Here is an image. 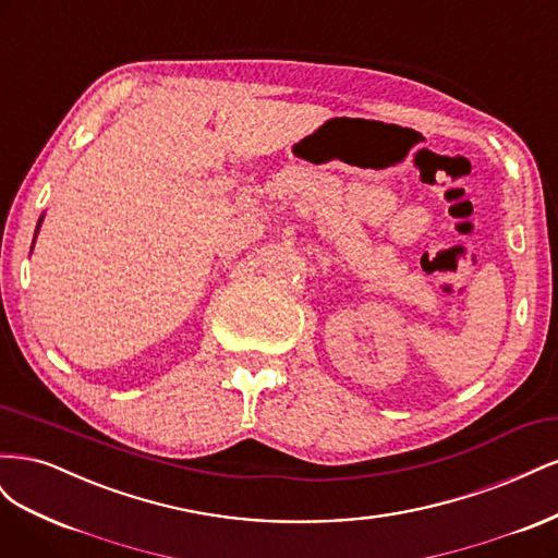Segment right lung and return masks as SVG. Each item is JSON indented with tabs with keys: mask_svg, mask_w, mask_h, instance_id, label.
Returning a JSON list of instances; mask_svg holds the SVG:
<instances>
[{
	"mask_svg": "<svg viewBox=\"0 0 558 558\" xmlns=\"http://www.w3.org/2000/svg\"><path fill=\"white\" fill-rule=\"evenodd\" d=\"M39 226H41V218H39V223H37V230H39ZM37 240V238H35ZM32 246H35V244H32Z\"/></svg>",
	"mask_w": 558,
	"mask_h": 558,
	"instance_id": "add662e5",
	"label": "right lung"
}]
</instances>
